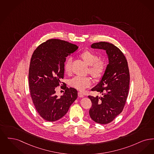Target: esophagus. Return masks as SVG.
<instances>
[{
  "instance_id": "1",
  "label": "esophagus",
  "mask_w": 154,
  "mask_h": 154,
  "mask_svg": "<svg viewBox=\"0 0 154 154\" xmlns=\"http://www.w3.org/2000/svg\"><path fill=\"white\" fill-rule=\"evenodd\" d=\"M78 96H79V97H80V98L84 97V95H83V94L82 93H81V92H78Z\"/></svg>"
}]
</instances>
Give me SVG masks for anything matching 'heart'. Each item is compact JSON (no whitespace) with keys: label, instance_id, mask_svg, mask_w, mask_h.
<instances>
[{"label":"heart","instance_id":"heart-1","mask_svg":"<svg viewBox=\"0 0 154 154\" xmlns=\"http://www.w3.org/2000/svg\"><path fill=\"white\" fill-rule=\"evenodd\" d=\"M79 56L88 66L87 72L93 78L100 79L103 76L107 68V63L105 59H99L97 54L89 50L83 51L80 53ZM64 71L68 75L72 72V59L71 57H69L66 62ZM91 84V79L88 76H75L69 82L70 86L80 91H83Z\"/></svg>","mask_w":154,"mask_h":154}]
</instances>
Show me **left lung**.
Segmentation results:
<instances>
[{"mask_svg":"<svg viewBox=\"0 0 154 154\" xmlns=\"http://www.w3.org/2000/svg\"><path fill=\"white\" fill-rule=\"evenodd\" d=\"M91 47L105 50L109 63L100 82L91 89L102 95L88 96L92 103L89 114L95 122L107 124L122 112L127 99L130 82L127 60L113 44L100 42L93 44Z\"/></svg>","mask_w":154,"mask_h":154,"instance_id":"obj_1","label":"left lung"}]
</instances>
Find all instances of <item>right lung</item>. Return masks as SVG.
<instances>
[{
	"mask_svg": "<svg viewBox=\"0 0 154 154\" xmlns=\"http://www.w3.org/2000/svg\"><path fill=\"white\" fill-rule=\"evenodd\" d=\"M78 48L66 41L50 39L37 47L32 56L29 70L30 93L36 110L45 120L55 121L62 118L78 97L75 88H68L61 82L66 57ZM61 82L65 92L58 97L55 88Z\"/></svg>",
	"mask_w": 154,
	"mask_h": 154,
	"instance_id": "right-lung-1",
	"label": "right lung"
}]
</instances>
